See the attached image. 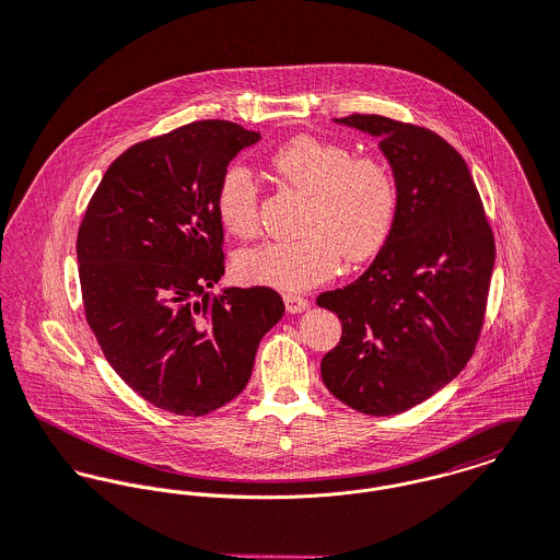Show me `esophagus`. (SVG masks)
I'll return each mask as SVG.
<instances>
[{
    "instance_id": "esophagus-1",
    "label": "esophagus",
    "mask_w": 560,
    "mask_h": 560,
    "mask_svg": "<svg viewBox=\"0 0 560 560\" xmlns=\"http://www.w3.org/2000/svg\"><path fill=\"white\" fill-rule=\"evenodd\" d=\"M285 301V307L290 313H301V311L310 310V301L305 296H299V294H285L283 296Z\"/></svg>"
}]
</instances>
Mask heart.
<instances>
[{"label":"heart","mask_w":560,"mask_h":560,"mask_svg":"<svg viewBox=\"0 0 560 560\" xmlns=\"http://www.w3.org/2000/svg\"><path fill=\"white\" fill-rule=\"evenodd\" d=\"M270 165L285 185L307 192V232L245 250L238 272L247 281L307 290L332 277L343 255L361 261L386 243L397 212V185L380 159L354 156L339 141L303 135L283 143ZM257 201L249 170L228 167L217 192V214L232 236H255Z\"/></svg>","instance_id":"b5f03b06"}]
</instances>
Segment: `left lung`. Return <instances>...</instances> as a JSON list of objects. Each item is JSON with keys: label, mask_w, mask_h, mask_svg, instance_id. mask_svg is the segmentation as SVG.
<instances>
[{"label": "left lung", "mask_w": 560, "mask_h": 560, "mask_svg": "<svg viewBox=\"0 0 560 560\" xmlns=\"http://www.w3.org/2000/svg\"><path fill=\"white\" fill-rule=\"evenodd\" d=\"M335 122L380 139L397 212L372 266L354 283L317 296L341 319V339L319 370L346 406L390 417L430 399L472 357L494 234L466 161L440 135L384 116Z\"/></svg>", "instance_id": "obj_1"}]
</instances>
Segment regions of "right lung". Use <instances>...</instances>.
Returning <instances> with one entry per match:
<instances>
[{
    "label": "right lung",
    "mask_w": 560,
    "mask_h": 560,
    "mask_svg": "<svg viewBox=\"0 0 560 560\" xmlns=\"http://www.w3.org/2000/svg\"><path fill=\"white\" fill-rule=\"evenodd\" d=\"M259 132L225 120L135 143L105 172L77 234L85 319L109 365L152 406L203 417L249 382L281 319L264 285L210 294L225 272L217 192Z\"/></svg>",
    "instance_id": "right-lung-1"
}]
</instances>
